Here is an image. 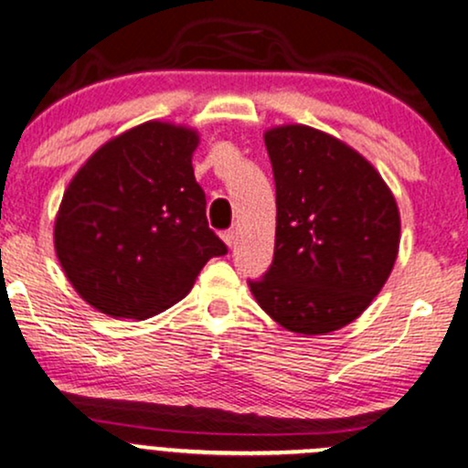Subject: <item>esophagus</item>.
I'll return each mask as SVG.
<instances>
[{"label":"esophagus","instance_id":"esophagus-1","mask_svg":"<svg viewBox=\"0 0 468 468\" xmlns=\"http://www.w3.org/2000/svg\"><path fill=\"white\" fill-rule=\"evenodd\" d=\"M222 239H224V244L229 246V249H233V246H235V239H238V235H235V230H224V233H222Z\"/></svg>","mask_w":468,"mask_h":468}]
</instances>
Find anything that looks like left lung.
<instances>
[{"instance_id": "obj_1", "label": "left lung", "mask_w": 468, "mask_h": 468, "mask_svg": "<svg viewBox=\"0 0 468 468\" xmlns=\"http://www.w3.org/2000/svg\"><path fill=\"white\" fill-rule=\"evenodd\" d=\"M277 189L275 257L249 282L260 308L303 336L358 319L399 257L400 213L369 160L330 133L279 125L264 133Z\"/></svg>"}]
</instances>
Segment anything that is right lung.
<instances>
[{"mask_svg": "<svg viewBox=\"0 0 468 468\" xmlns=\"http://www.w3.org/2000/svg\"><path fill=\"white\" fill-rule=\"evenodd\" d=\"M200 133L147 121L101 144L69 180L55 218L57 260L85 303L114 319H149L189 294L211 257L193 176Z\"/></svg>", "mask_w": 468, "mask_h": 468, "instance_id": "1", "label": "right lung"}]
</instances>
